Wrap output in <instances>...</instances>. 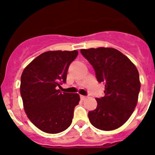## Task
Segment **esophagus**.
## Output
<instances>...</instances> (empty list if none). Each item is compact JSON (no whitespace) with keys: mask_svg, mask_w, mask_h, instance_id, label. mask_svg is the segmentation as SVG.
Masks as SVG:
<instances>
[{"mask_svg":"<svg viewBox=\"0 0 155 155\" xmlns=\"http://www.w3.org/2000/svg\"><path fill=\"white\" fill-rule=\"evenodd\" d=\"M80 98H81V101H84V100H85V99L87 98V97H86V96H84V95H80Z\"/></svg>","mask_w":155,"mask_h":155,"instance_id":"obj_1","label":"esophagus"}]
</instances>
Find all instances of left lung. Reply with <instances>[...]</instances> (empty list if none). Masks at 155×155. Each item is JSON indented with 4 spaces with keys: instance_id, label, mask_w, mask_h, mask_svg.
Wrapping results in <instances>:
<instances>
[{
    "instance_id": "left-lung-1",
    "label": "left lung",
    "mask_w": 155,
    "mask_h": 155,
    "mask_svg": "<svg viewBox=\"0 0 155 155\" xmlns=\"http://www.w3.org/2000/svg\"><path fill=\"white\" fill-rule=\"evenodd\" d=\"M80 51L93 67L97 81L105 84V96L96 98L97 108L88 113L90 123L102 130L119 128L130 118L138 102L140 88L138 69L114 48Z\"/></svg>"
}]
</instances>
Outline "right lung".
I'll use <instances>...</instances> for the list:
<instances>
[{"instance_id": "obj_1", "label": "right lung", "mask_w": 155, "mask_h": 155, "mask_svg": "<svg viewBox=\"0 0 155 155\" xmlns=\"http://www.w3.org/2000/svg\"><path fill=\"white\" fill-rule=\"evenodd\" d=\"M78 51H49L35 58L21 76L20 94L28 119L43 132L55 134L66 130L80 101L77 93L62 92L70 64Z\"/></svg>"}]
</instances>
